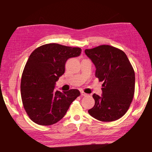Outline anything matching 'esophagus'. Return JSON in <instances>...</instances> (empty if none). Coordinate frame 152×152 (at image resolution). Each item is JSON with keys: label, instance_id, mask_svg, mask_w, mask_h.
<instances>
[{"label": "esophagus", "instance_id": "obj_1", "mask_svg": "<svg viewBox=\"0 0 152 152\" xmlns=\"http://www.w3.org/2000/svg\"><path fill=\"white\" fill-rule=\"evenodd\" d=\"M80 92H81V95H82V96H86V95H87V94L85 93V92H84L83 91H81Z\"/></svg>", "mask_w": 152, "mask_h": 152}]
</instances>
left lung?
I'll list each match as a JSON object with an SVG mask.
<instances>
[{
  "mask_svg": "<svg viewBox=\"0 0 152 152\" xmlns=\"http://www.w3.org/2000/svg\"><path fill=\"white\" fill-rule=\"evenodd\" d=\"M96 67V76L102 84L101 96L92 95L95 104L88 113L101 121H116L130 107L135 92V72L122 50L109 45L85 50Z\"/></svg>",
  "mask_w": 152,
  "mask_h": 152,
  "instance_id": "obj_1",
  "label": "left lung"
}]
</instances>
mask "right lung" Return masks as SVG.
<instances>
[{"label": "right lung", "instance_id": "1", "mask_svg": "<svg viewBox=\"0 0 152 152\" xmlns=\"http://www.w3.org/2000/svg\"><path fill=\"white\" fill-rule=\"evenodd\" d=\"M80 48L48 43L36 48L30 55L22 74L20 94L30 119L40 125L60 121L80 92L71 89L54 91L56 82L65 72L68 59L80 55Z\"/></svg>", "mask_w": 152, "mask_h": 152}]
</instances>
